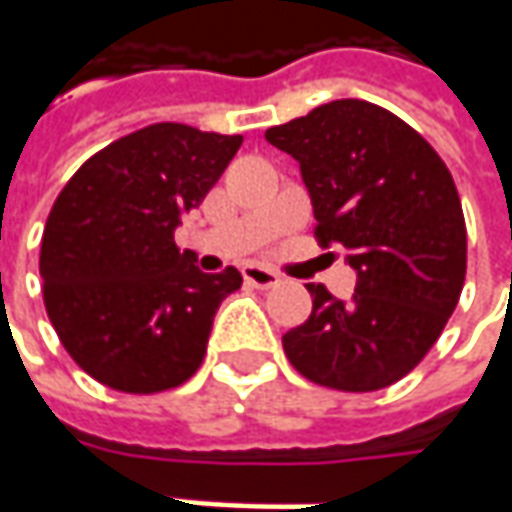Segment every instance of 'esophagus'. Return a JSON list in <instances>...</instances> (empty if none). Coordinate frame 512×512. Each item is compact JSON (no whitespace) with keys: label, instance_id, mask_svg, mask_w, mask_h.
Returning <instances> with one entry per match:
<instances>
[{"label":"esophagus","instance_id":"1","mask_svg":"<svg viewBox=\"0 0 512 512\" xmlns=\"http://www.w3.org/2000/svg\"><path fill=\"white\" fill-rule=\"evenodd\" d=\"M243 280L257 286V289H274V286L280 283V277H277L272 269L257 266V263H246V266H243Z\"/></svg>","mask_w":512,"mask_h":512}]
</instances>
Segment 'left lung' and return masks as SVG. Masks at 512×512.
I'll return each mask as SVG.
<instances>
[{
  "label": "left lung",
  "instance_id": "1",
  "mask_svg": "<svg viewBox=\"0 0 512 512\" xmlns=\"http://www.w3.org/2000/svg\"><path fill=\"white\" fill-rule=\"evenodd\" d=\"M266 141L300 164L314 238L343 246L357 269L348 300L309 283L311 314L283 334L311 382L365 394L411 374L439 340L467 272V229L450 169L402 118L360 98L269 127Z\"/></svg>",
  "mask_w": 512,
  "mask_h": 512
}]
</instances>
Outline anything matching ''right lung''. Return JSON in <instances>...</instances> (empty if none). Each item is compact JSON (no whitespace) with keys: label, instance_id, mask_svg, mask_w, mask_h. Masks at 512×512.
<instances>
[{"label":"right lung","instance_id":"right-lung-1","mask_svg":"<svg viewBox=\"0 0 512 512\" xmlns=\"http://www.w3.org/2000/svg\"><path fill=\"white\" fill-rule=\"evenodd\" d=\"M243 135L150 124L87 158L42 235L45 309L81 371L124 394L178 388L201 368L215 311L240 289L235 266L203 274L175 246Z\"/></svg>","mask_w":512,"mask_h":512}]
</instances>
